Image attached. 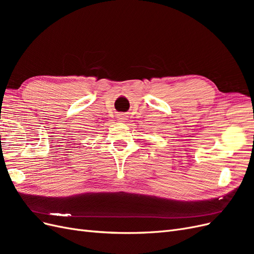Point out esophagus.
<instances>
[{"label":"esophagus","instance_id":"34e87169","mask_svg":"<svg viewBox=\"0 0 254 254\" xmlns=\"http://www.w3.org/2000/svg\"><path fill=\"white\" fill-rule=\"evenodd\" d=\"M118 120H119L120 122H126L127 117H126L125 114H119V115H118Z\"/></svg>","mask_w":254,"mask_h":254}]
</instances>
